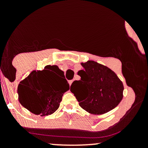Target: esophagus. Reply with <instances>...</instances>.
Masks as SVG:
<instances>
[{"label": "esophagus", "mask_w": 148, "mask_h": 148, "mask_svg": "<svg viewBox=\"0 0 148 148\" xmlns=\"http://www.w3.org/2000/svg\"><path fill=\"white\" fill-rule=\"evenodd\" d=\"M73 80H71V81H69V85H72V84L73 83Z\"/></svg>", "instance_id": "1"}]
</instances>
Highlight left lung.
<instances>
[{"label": "left lung", "mask_w": 148, "mask_h": 148, "mask_svg": "<svg viewBox=\"0 0 148 148\" xmlns=\"http://www.w3.org/2000/svg\"><path fill=\"white\" fill-rule=\"evenodd\" d=\"M83 69L78 72L81 80L72 83V87H78L84 92L71 91L79 101V106L88 113L101 115L115 108L123 98V81L106 66L93 60L81 62Z\"/></svg>", "instance_id": "left-lung-1"}]
</instances>
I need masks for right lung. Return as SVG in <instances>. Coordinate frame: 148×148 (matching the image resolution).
Wrapping results in <instances>:
<instances>
[{
	"mask_svg": "<svg viewBox=\"0 0 148 148\" xmlns=\"http://www.w3.org/2000/svg\"><path fill=\"white\" fill-rule=\"evenodd\" d=\"M55 73L64 74L57 65H47L43 70H33L18 84V101L23 107L35 115L52 114L60 106L62 97L69 90L65 79L58 82Z\"/></svg>",
	"mask_w": 148,
	"mask_h": 148,
	"instance_id": "add662e5",
	"label": "right lung"
}]
</instances>
